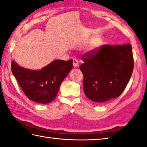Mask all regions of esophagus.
<instances>
[{
	"label": "esophagus",
	"mask_w": 147,
	"mask_h": 147,
	"mask_svg": "<svg viewBox=\"0 0 147 147\" xmlns=\"http://www.w3.org/2000/svg\"><path fill=\"white\" fill-rule=\"evenodd\" d=\"M73 66L74 67H78V61L76 59H73Z\"/></svg>",
	"instance_id": "esophagus-1"
}]
</instances>
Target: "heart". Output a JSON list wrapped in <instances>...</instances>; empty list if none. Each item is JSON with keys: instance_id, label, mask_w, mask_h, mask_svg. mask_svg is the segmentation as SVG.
<instances>
[{"instance_id": "obj_1", "label": "heart", "mask_w": 147, "mask_h": 147, "mask_svg": "<svg viewBox=\"0 0 147 147\" xmlns=\"http://www.w3.org/2000/svg\"><path fill=\"white\" fill-rule=\"evenodd\" d=\"M102 44H103L102 37L99 34H97V35H95L92 38V40L90 42L89 45H88V50L90 52H96L102 46Z\"/></svg>"}]
</instances>
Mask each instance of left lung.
I'll use <instances>...</instances> for the list:
<instances>
[{"instance_id":"8db88e82","label":"left lung","mask_w":147,"mask_h":147,"mask_svg":"<svg viewBox=\"0 0 147 147\" xmlns=\"http://www.w3.org/2000/svg\"><path fill=\"white\" fill-rule=\"evenodd\" d=\"M80 66L84 75L83 88L88 99L105 103L118 97L129 82L134 69L132 47L129 44H105L82 56Z\"/></svg>"}]
</instances>
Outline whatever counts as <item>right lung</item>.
<instances>
[{
    "mask_svg": "<svg viewBox=\"0 0 147 147\" xmlns=\"http://www.w3.org/2000/svg\"><path fill=\"white\" fill-rule=\"evenodd\" d=\"M73 59L54 60L40 70L23 68L11 61V72L28 98L38 103L52 102L73 68Z\"/></svg>",
    "mask_w": 147,
    "mask_h": 147,
    "instance_id": "1",
    "label": "right lung"
}]
</instances>
